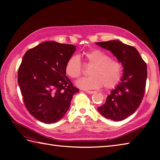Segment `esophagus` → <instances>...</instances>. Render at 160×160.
<instances>
[{"instance_id":"esophagus-1","label":"esophagus","mask_w":160,"mask_h":160,"mask_svg":"<svg viewBox=\"0 0 160 160\" xmlns=\"http://www.w3.org/2000/svg\"><path fill=\"white\" fill-rule=\"evenodd\" d=\"M85 92H86V93H89V94H93V93H95L96 91H85Z\"/></svg>"}]
</instances>
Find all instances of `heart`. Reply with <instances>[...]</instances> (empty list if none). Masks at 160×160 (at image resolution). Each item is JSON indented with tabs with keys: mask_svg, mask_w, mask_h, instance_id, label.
I'll list each match as a JSON object with an SVG mask.
<instances>
[{
	"mask_svg": "<svg viewBox=\"0 0 160 160\" xmlns=\"http://www.w3.org/2000/svg\"><path fill=\"white\" fill-rule=\"evenodd\" d=\"M87 63L91 65L90 76L82 77L76 82V85L85 90L95 89L103 85L105 88H113L117 85L122 76L123 67L121 62L103 51L94 49L83 53ZM66 74L72 79L81 75L82 68L80 58L73 55L67 60L65 67Z\"/></svg>",
	"mask_w": 160,
	"mask_h": 160,
	"instance_id": "1",
	"label": "heart"
}]
</instances>
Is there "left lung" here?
I'll list each match as a JSON object with an SVG mask.
<instances>
[{
	"mask_svg": "<svg viewBox=\"0 0 160 160\" xmlns=\"http://www.w3.org/2000/svg\"><path fill=\"white\" fill-rule=\"evenodd\" d=\"M110 51L123 66L121 81L98 108L106 119L119 122L132 115L141 103L146 89L147 65L135 47L118 40L95 42Z\"/></svg>",
	"mask_w": 160,
	"mask_h": 160,
	"instance_id": "8db88e82",
	"label": "left lung"
}]
</instances>
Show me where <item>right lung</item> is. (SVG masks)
I'll list each match as a JSON object with an SVG mask.
<instances>
[{"label":"right lung","mask_w":160,"mask_h":160,"mask_svg":"<svg viewBox=\"0 0 160 160\" xmlns=\"http://www.w3.org/2000/svg\"><path fill=\"white\" fill-rule=\"evenodd\" d=\"M76 50L72 45L42 42L28 50L18 72V83L25 107L45 123L61 119L79 89L66 76L65 67Z\"/></svg>","instance_id":"obj_1"}]
</instances>
